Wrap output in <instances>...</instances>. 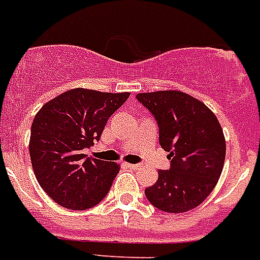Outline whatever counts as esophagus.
Returning a JSON list of instances; mask_svg holds the SVG:
<instances>
[{
  "instance_id": "1",
  "label": "esophagus",
  "mask_w": 260,
  "mask_h": 260,
  "mask_svg": "<svg viewBox=\"0 0 260 260\" xmlns=\"http://www.w3.org/2000/svg\"><path fill=\"white\" fill-rule=\"evenodd\" d=\"M126 167H129V169H134V170H136L139 167V165H132V163H124Z\"/></svg>"
}]
</instances>
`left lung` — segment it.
I'll use <instances>...</instances> for the list:
<instances>
[{
	"instance_id": "left-lung-1",
	"label": "left lung",
	"mask_w": 260,
	"mask_h": 260,
	"mask_svg": "<svg viewBox=\"0 0 260 260\" xmlns=\"http://www.w3.org/2000/svg\"><path fill=\"white\" fill-rule=\"evenodd\" d=\"M138 101L159 126V144L170 152L169 170L147 187V200L167 213L197 208L214 189L225 160V139L212 110L177 90L140 93Z\"/></svg>"
}]
</instances>
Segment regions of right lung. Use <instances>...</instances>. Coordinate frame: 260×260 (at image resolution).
<instances>
[{"instance_id": "add662e5", "label": "right lung", "mask_w": 260, "mask_h": 260, "mask_svg": "<svg viewBox=\"0 0 260 260\" xmlns=\"http://www.w3.org/2000/svg\"><path fill=\"white\" fill-rule=\"evenodd\" d=\"M128 97L79 87L48 101L35 116L30 162L39 185L56 204L89 209L109 193L120 166L82 152L100 140L109 117Z\"/></svg>"}]
</instances>
